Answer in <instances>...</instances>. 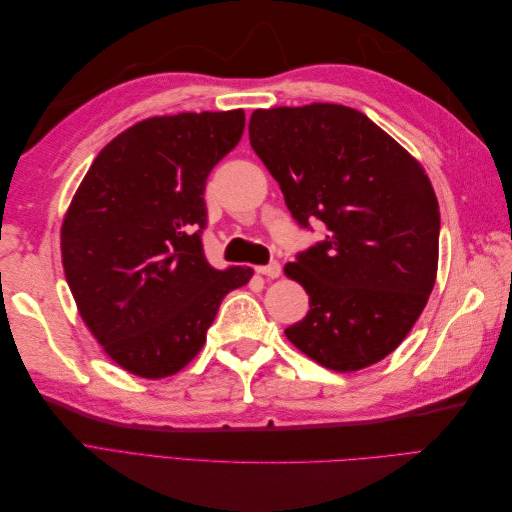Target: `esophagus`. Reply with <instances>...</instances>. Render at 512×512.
<instances>
[{
  "instance_id": "1",
  "label": "esophagus",
  "mask_w": 512,
  "mask_h": 512,
  "mask_svg": "<svg viewBox=\"0 0 512 512\" xmlns=\"http://www.w3.org/2000/svg\"><path fill=\"white\" fill-rule=\"evenodd\" d=\"M256 273L269 277V280H275V277H280L282 267L277 265V262H271V265H267V267H256Z\"/></svg>"
}]
</instances>
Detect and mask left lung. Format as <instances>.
Masks as SVG:
<instances>
[{"instance_id": "left-lung-1", "label": "left lung", "mask_w": 512, "mask_h": 512, "mask_svg": "<svg viewBox=\"0 0 512 512\" xmlns=\"http://www.w3.org/2000/svg\"><path fill=\"white\" fill-rule=\"evenodd\" d=\"M247 128L292 218L327 230L284 267L309 294L307 316L286 337L339 374L382 361L436 284L440 207L425 168L342 104L258 108Z\"/></svg>"}]
</instances>
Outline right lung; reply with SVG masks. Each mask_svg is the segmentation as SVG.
<instances>
[{"label":"right lung","mask_w":512,"mask_h":512,"mask_svg":"<svg viewBox=\"0 0 512 512\" xmlns=\"http://www.w3.org/2000/svg\"><path fill=\"white\" fill-rule=\"evenodd\" d=\"M243 108L149 117L115 136L61 222V262L76 309L130 374L173 376L207 342L250 267L213 269L200 230L211 168L237 147Z\"/></svg>","instance_id":"right-lung-1"}]
</instances>
